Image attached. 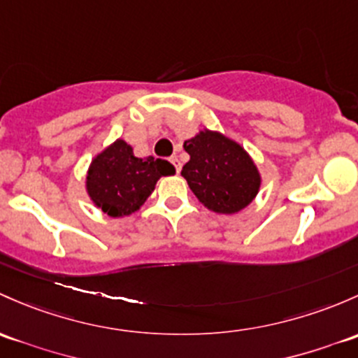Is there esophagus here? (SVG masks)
<instances>
[{
    "label": "esophagus",
    "instance_id": "esophagus-1",
    "mask_svg": "<svg viewBox=\"0 0 358 358\" xmlns=\"http://www.w3.org/2000/svg\"><path fill=\"white\" fill-rule=\"evenodd\" d=\"M169 161H171V163L175 164V169H176V173H180V169H182V164H180L178 157H176V156H173V157H169Z\"/></svg>",
    "mask_w": 358,
    "mask_h": 358
}]
</instances>
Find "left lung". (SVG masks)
<instances>
[{"label":"left lung","mask_w":358,"mask_h":358,"mask_svg":"<svg viewBox=\"0 0 358 358\" xmlns=\"http://www.w3.org/2000/svg\"><path fill=\"white\" fill-rule=\"evenodd\" d=\"M190 161L182 169L190 190L206 208L235 214L257 195L261 176L248 154L217 131H201L183 144Z\"/></svg>","instance_id":"left-lung-1"}]
</instances>
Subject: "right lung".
I'll return each mask as SVG.
<instances>
[{
	"instance_id": "add662e5",
	"label": "right lung",
	"mask_w": 358,
	"mask_h": 358,
	"mask_svg": "<svg viewBox=\"0 0 358 358\" xmlns=\"http://www.w3.org/2000/svg\"><path fill=\"white\" fill-rule=\"evenodd\" d=\"M173 173L168 161L135 157L125 141H116L90 164L87 192L108 216H129L148 201L161 176Z\"/></svg>"
}]
</instances>
